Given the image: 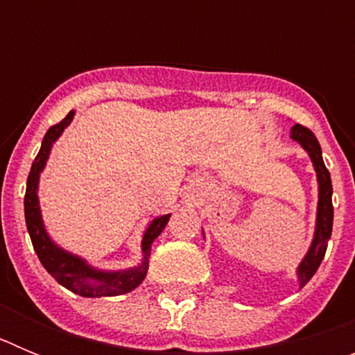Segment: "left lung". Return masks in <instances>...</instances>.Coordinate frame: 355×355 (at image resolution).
<instances>
[{
  "instance_id": "left-lung-1",
  "label": "left lung",
  "mask_w": 355,
  "mask_h": 355,
  "mask_svg": "<svg viewBox=\"0 0 355 355\" xmlns=\"http://www.w3.org/2000/svg\"><path fill=\"white\" fill-rule=\"evenodd\" d=\"M291 139L297 140L304 149L309 153L315 165L316 175H318V184H320V199H318V216H316V233L313 245L304 258V261L299 266V277H300V286L309 281L318 270L320 263L324 259L325 250H327L329 238L332 233V218H334V208H332V183H331V174H329L327 167H325L324 158H322V149L313 135L311 130H307L302 124H295L291 128Z\"/></svg>"
}]
</instances>
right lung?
<instances>
[{"mask_svg": "<svg viewBox=\"0 0 355 355\" xmlns=\"http://www.w3.org/2000/svg\"><path fill=\"white\" fill-rule=\"evenodd\" d=\"M74 117V112H69L67 117L62 119L58 124L51 126L48 133L44 135L42 146H40L39 155L33 159L28 174L26 183V193H24V218H26V227L30 233L31 243L35 249L37 256H39L40 263L44 268L53 275V277L71 290L72 293L81 295V297H115V295L128 293V291L135 290L144 281L147 274V256L150 252V243L155 241V238L159 236L165 225H167L171 215H163L159 218H155L147 227L146 234L142 240V250H144V263L137 268H131L128 272H117V274H108V272H97L90 268L89 265H85L80 258L72 256V254L64 252L62 249L49 240L48 233L42 225V218H40L39 209V199H37V183H39V174L44 168V163L48 159L49 149L51 144L55 142L65 130L69 122Z\"/></svg>", "mask_w": 355, "mask_h": 355, "instance_id": "right-lung-1", "label": "right lung"}]
</instances>
